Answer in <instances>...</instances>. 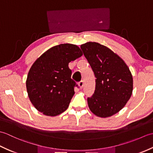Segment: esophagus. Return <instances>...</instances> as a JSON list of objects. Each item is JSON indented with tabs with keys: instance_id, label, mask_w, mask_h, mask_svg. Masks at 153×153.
Here are the masks:
<instances>
[{
	"instance_id": "obj_1",
	"label": "esophagus",
	"mask_w": 153,
	"mask_h": 153,
	"mask_svg": "<svg viewBox=\"0 0 153 153\" xmlns=\"http://www.w3.org/2000/svg\"><path fill=\"white\" fill-rule=\"evenodd\" d=\"M78 85L80 87V89H82L83 86H84V82H83V81H81V82H79L78 83Z\"/></svg>"
}]
</instances>
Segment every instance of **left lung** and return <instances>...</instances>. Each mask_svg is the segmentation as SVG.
<instances>
[{
  "label": "left lung",
  "instance_id": "1",
  "mask_svg": "<svg viewBox=\"0 0 153 153\" xmlns=\"http://www.w3.org/2000/svg\"><path fill=\"white\" fill-rule=\"evenodd\" d=\"M96 77L95 90L87 98L94 114L108 118L125 106L133 91V77L128 66L109 48L95 42L81 45Z\"/></svg>",
  "mask_w": 153,
  "mask_h": 153
}]
</instances>
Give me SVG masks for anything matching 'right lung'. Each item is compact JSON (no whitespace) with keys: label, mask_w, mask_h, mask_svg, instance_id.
I'll list each match as a JSON object with an SVG mask.
<instances>
[{"label":"right lung","mask_w":153,"mask_h":153,"mask_svg":"<svg viewBox=\"0 0 153 153\" xmlns=\"http://www.w3.org/2000/svg\"><path fill=\"white\" fill-rule=\"evenodd\" d=\"M83 55L76 45L65 43L52 47L32 65L26 79L28 97L38 111L56 116L66 110L77 86L71 79V61Z\"/></svg>","instance_id":"right-lung-1"}]
</instances>
